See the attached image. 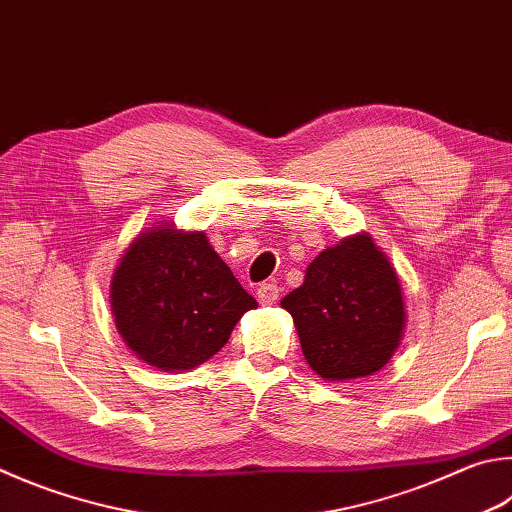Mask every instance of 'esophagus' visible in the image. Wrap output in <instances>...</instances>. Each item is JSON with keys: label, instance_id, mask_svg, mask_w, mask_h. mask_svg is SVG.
Here are the masks:
<instances>
[{"label": "esophagus", "instance_id": "obj_1", "mask_svg": "<svg viewBox=\"0 0 512 512\" xmlns=\"http://www.w3.org/2000/svg\"><path fill=\"white\" fill-rule=\"evenodd\" d=\"M277 297H280V288H277V284L264 282V284L257 286V300H259V304L271 306V304L277 302Z\"/></svg>", "mask_w": 512, "mask_h": 512}]
</instances>
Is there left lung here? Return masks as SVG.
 <instances>
[{
  "instance_id": "obj_1",
  "label": "left lung",
  "mask_w": 512,
  "mask_h": 512,
  "mask_svg": "<svg viewBox=\"0 0 512 512\" xmlns=\"http://www.w3.org/2000/svg\"><path fill=\"white\" fill-rule=\"evenodd\" d=\"M304 360L324 380L367 378L392 360L405 333L396 268L369 232L342 237L306 266L302 286L282 300Z\"/></svg>"
}]
</instances>
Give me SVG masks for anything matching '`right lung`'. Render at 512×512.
Listing matches in <instances>:
<instances>
[{
  "label": "right lung",
  "mask_w": 512,
  "mask_h": 512,
  "mask_svg": "<svg viewBox=\"0 0 512 512\" xmlns=\"http://www.w3.org/2000/svg\"><path fill=\"white\" fill-rule=\"evenodd\" d=\"M109 304L125 345L147 365L181 374L226 345L241 315L257 309L203 230L156 221L125 248Z\"/></svg>",
  "instance_id": "obj_1"
}]
</instances>
